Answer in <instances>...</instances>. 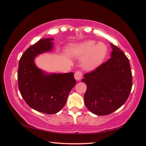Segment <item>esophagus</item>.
Returning <instances> with one entry per match:
<instances>
[{
    "label": "esophagus",
    "mask_w": 146,
    "mask_h": 146,
    "mask_svg": "<svg viewBox=\"0 0 146 146\" xmlns=\"http://www.w3.org/2000/svg\"><path fill=\"white\" fill-rule=\"evenodd\" d=\"M74 77H75V79L76 80H81L82 78V73L81 71H76L75 73V75H74Z\"/></svg>",
    "instance_id": "34e87169"
}]
</instances>
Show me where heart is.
<instances>
[{
    "label": "heart",
    "mask_w": 146,
    "mask_h": 146,
    "mask_svg": "<svg viewBox=\"0 0 146 146\" xmlns=\"http://www.w3.org/2000/svg\"><path fill=\"white\" fill-rule=\"evenodd\" d=\"M71 52L78 58H84L82 66L85 69L93 70L103 62L107 55L108 48L103 42L97 43L95 40H88L73 46Z\"/></svg>",
    "instance_id": "heart-1"
}]
</instances>
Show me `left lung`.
Here are the masks:
<instances>
[{"label": "left lung", "mask_w": 146, "mask_h": 146, "mask_svg": "<svg viewBox=\"0 0 146 146\" xmlns=\"http://www.w3.org/2000/svg\"><path fill=\"white\" fill-rule=\"evenodd\" d=\"M111 58L84 75L86 83L84 104L91 113L107 115L113 113L128 100L132 89V76L128 58L113 44Z\"/></svg>", "instance_id": "8db88e82"}]
</instances>
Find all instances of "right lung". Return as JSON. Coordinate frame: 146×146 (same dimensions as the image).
I'll return each instance as SVG.
<instances>
[{"label":"right lung","instance_id":"add662e5","mask_svg":"<svg viewBox=\"0 0 146 146\" xmlns=\"http://www.w3.org/2000/svg\"><path fill=\"white\" fill-rule=\"evenodd\" d=\"M52 38L40 39L24 52L19 60L18 83L20 93L33 109L45 114L58 113L76 84L74 73L46 74L34 63L38 54L50 51Z\"/></svg>","mask_w":146,"mask_h":146}]
</instances>
